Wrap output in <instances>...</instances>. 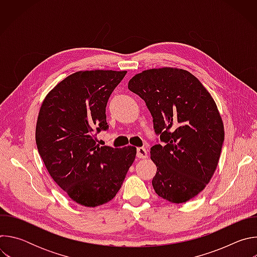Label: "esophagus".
<instances>
[{
  "label": "esophagus",
  "instance_id": "34e87169",
  "mask_svg": "<svg viewBox=\"0 0 257 257\" xmlns=\"http://www.w3.org/2000/svg\"><path fill=\"white\" fill-rule=\"evenodd\" d=\"M136 156L138 159H146L149 156V152L146 151L144 148H138Z\"/></svg>",
  "mask_w": 257,
  "mask_h": 257
}]
</instances>
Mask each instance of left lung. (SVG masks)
<instances>
[{"label": "left lung", "mask_w": 257, "mask_h": 257, "mask_svg": "<svg viewBox=\"0 0 257 257\" xmlns=\"http://www.w3.org/2000/svg\"><path fill=\"white\" fill-rule=\"evenodd\" d=\"M128 88L145 101L163 142L151 149L156 193L173 203L195 197L210 181L225 139L213 98L190 72L177 68L145 70Z\"/></svg>", "instance_id": "left-lung-1"}]
</instances>
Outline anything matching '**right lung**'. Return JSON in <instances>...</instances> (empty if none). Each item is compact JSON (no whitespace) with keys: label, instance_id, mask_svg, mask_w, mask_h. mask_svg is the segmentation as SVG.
<instances>
[{"label":"right lung","instance_id":"right-lung-1","mask_svg":"<svg viewBox=\"0 0 257 257\" xmlns=\"http://www.w3.org/2000/svg\"><path fill=\"white\" fill-rule=\"evenodd\" d=\"M127 71H79L58 83L41 106L35 141L45 166L68 196L94 207L112 200L136 157V148L99 146L105 106Z\"/></svg>","mask_w":257,"mask_h":257}]
</instances>
